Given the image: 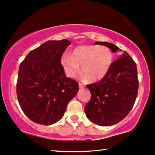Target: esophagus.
<instances>
[{
	"label": "esophagus",
	"mask_w": 155,
	"mask_h": 155,
	"mask_svg": "<svg viewBox=\"0 0 155 155\" xmlns=\"http://www.w3.org/2000/svg\"><path fill=\"white\" fill-rule=\"evenodd\" d=\"M79 88H84V85L82 83H79Z\"/></svg>",
	"instance_id": "1"
}]
</instances>
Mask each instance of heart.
<instances>
[{
	"instance_id": "obj_1",
	"label": "heart",
	"mask_w": 155,
	"mask_h": 155,
	"mask_svg": "<svg viewBox=\"0 0 155 155\" xmlns=\"http://www.w3.org/2000/svg\"><path fill=\"white\" fill-rule=\"evenodd\" d=\"M61 64L69 77H74L81 66V73L88 81H97L106 75L113 61V52L108 47L91 45L74 49L71 56L64 54Z\"/></svg>"
}]
</instances>
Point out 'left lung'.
I'll return each mask as SVG.
<instances>
[{"label":"left lung","mask_w":155,"mask_h":155,"mask_svg":"<svg viewBox=\"0 0 155 155\" xmlns=\"http://www.w3.org/2000/svg\"><path fill=\"white\" fill-rule=\"evenodd\" d=\"M115 52L112 43L97 42ZM91 93L84 108L86 116L95 124L110 126L120 122L133 108L137 96L139 81L136 63L126 51L113 61L106 75L96 83L86 85Z\"/></svg>","instance_id":"left-lung-1"}]
</instances>
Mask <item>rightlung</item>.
<instances>
[{
  "mask_svg": "<svg viewBox=\"0 0 155 155\" xmlns=\"http://www.w3.org/2000/svg\"><path fill=\"white\" fill-rule=\"evenodd\" d=\"M67 40H50L30 51L20 65L16 92L20 108L33 122L49 125L63 117L79 91V84L66 76L61 59Z\"/></svg>",
  "mask_w": 155,
  "mask_h": 155,
  "instance_id": "add662e5",
  "label": "right lung"
}]
</instances>
